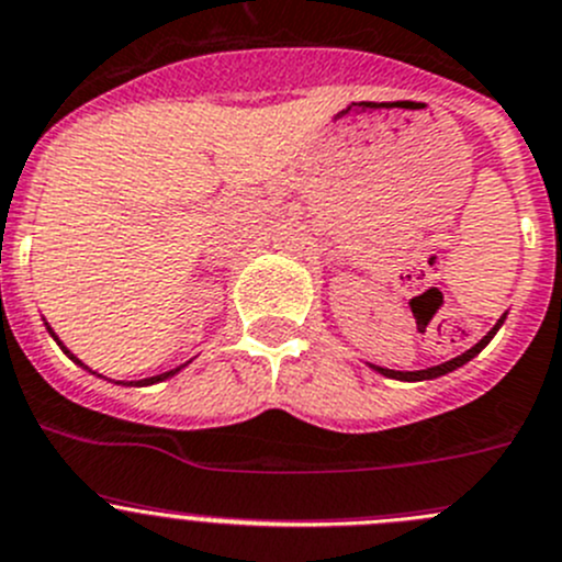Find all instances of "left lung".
<instances>
[{"mask_svg": "<svg viewBox=\"0 0 562 562\" xmlns=\"http://www.w3.org/2000/svg\"><path fill=\"white\" fill-rule=\"evenodd\" d=\"M502 322H505V316L499 318V322H496V327L491 329V333L485 335V338L480 340V344L476 346H471L469 352L465 355H460V358H452V360H447V363H440V366H432V369H424V371H393V369H380V366H374V371H380V374H385V376H391V380H405V382H418V380H435V376H443V374H449V371H454V369H460V366L463 363H469L471 358H474V355H480L482 349H485L487 344H491V338H494L496 335V329L502 327Z\"/></svg>", "mask_w": 562, "mask_h": 562, "instance_id": "1", "label": "left lung"}]
</instances>
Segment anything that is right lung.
<instances>
[{
  "instance_id": "add662e5",
  "label": "right lung",
  "mask_w": 562,
  "mask_h": 562,
  "mask_svg": "<svg viewBox=\"0 0 562 562\" xmlns=\"http://www.w3.org/2000/svg\"><path fill=\"white\" fill-rule=\"evenodd\" d=\"M49 333H52V329H49ZM52 335H55V333H52ZM55 340H57V338H55ZM63 352L68 355V349H63ZM68 358L75 360V363H80V360H77L75 355H68ZM80 366H82V363H80ZM86 369H88V366H86ZM180 369H182V366H180ZM180 369H175V371H166V374H157V376H146V380H138V382H135V385H151V382H160V380H166V376L177 374V371H180ZM130 385H133V382H130Z\"/></svg>"
}]
</instances>
